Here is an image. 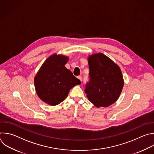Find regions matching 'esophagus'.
<instances>
[{"label":"esophagus","instance_id":"34e87169","mask_svg":"<svg viewBox=\"0 0 154 154\" xmlns=\"http://www.w3.org/2000/svg\"><path fill=\"white\" fill-rule=\"evenodd\" d=\"M77 78L80 80H81L82 81V77L80 76V75H79V76H77Z\"/></svg>","mask_w":154,"mask_h":154}]
</instances>
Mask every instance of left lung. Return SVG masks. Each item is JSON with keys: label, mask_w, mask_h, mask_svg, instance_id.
I'll use <instances>...</instances> for the list:
<instances>
[{"label": "left lung", "mask_w": 154, "mask_h": 154, "mask_svg": "<svg viewBox=\"0 0 154 154\" xmlns=\"http://www.w3.org/2000/svg\"><path fill=\"white\" fill-rule=\"evenodd\" d=\"M89 80L85 93L97 108L108 107L117 100L123 88L124 80L120 67L102 53L88 57Z\"/></svg>", "instance_id": "obj_1"}]
</instances>
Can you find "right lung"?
<instances>
[{"label": "right lung", "instance_id": "right-lung-1", "mask_svg": "<svg viewBox=\"0 0 154 154\" xmlns=\"http://www.w3.org/2000/svg\"><path fill=\"white\" fill-rule=\"evenodd\" d=\"M69 58L54 54L43 63L34 78V85L39 98L50 105L63 101L70 89L81 82L68 69L65 64Z\"/></svg>", "mask_w": 154, "mask_h": 154}]
</instances>
